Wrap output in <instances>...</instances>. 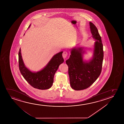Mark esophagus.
<instances>
[{
	"instance_id": "esophagus-1",
	"label": "esophagus",
	"mask_w": 124,
	"mask_h": 124,
	"mask_svg": "<svg viewBox=\"0 0 124 124\" xmlns=\"http://www.w3.org/2000/svg\"><path fill=\"white\" fill-rule=\"evenodd\" d=\"M68 55V53L67 52H63V54H62V56H63V57L64 59H66V58L67 57Z\"/></svg>"
}]
</instances>
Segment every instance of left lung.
<instances>
[{"label": "left lung", "mask_w": 124, "mask_h": 124, "mask_svg": "<svg viewBox=\"0 0 124 124\" xmlns=\"http://www.w3.org/2000/svg\"><path fill=\"white\" fill-rule=\"evenodd\" d=\"M90 27L94 42L93 56L89 61H84V48L77 47L71 49L69 59L66 61L68 66L71 87L79 91L89 87L101 74L102 68L103 51L101 38L95 26L90 22Z\"/></svg>", "instance_id": "left-lung-1"}]
</instances>
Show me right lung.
I'll return each instance as SVG.
<instances>
[{
    "instance_id": "add662e5",
    "label": "right lung",
    "mask_w": 124,
    "mask_h": 124,
    "mask_svg": "<svg viewBox=\"0 0 124 124\" xmlns=\"http://www.w3.org/2000/svg\"><path fill=\"white\" fill-rule=\"evenodd\" d=\"M63 52H60L54 55L42 70L37 72H32L24 65L20 48L18 53L19 70L25 80L33 88L41 90L49 89L52 85L55 72L60 65L64 61L62 57Z\"/></svg>"
}]
</instances>
